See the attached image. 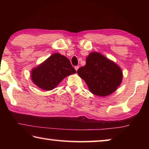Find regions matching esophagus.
Here are the masks:
<instances>
[{"label": "esophagus", "instance_id": "34e87169", "mask_svg": "<svg viewBox=\"0 0 149 149\" xmlns=\"http://www.w3.org/2000/svg\"><path fill=\"white\" fill-rule=\"evenodd\" d=\"M79 67L78 66V65H77V66H75L74 68H75V70H76V71H77V70L79 69Z\"/></svg>", "mask_w": 149, "mask_h": 149}]
</instances>
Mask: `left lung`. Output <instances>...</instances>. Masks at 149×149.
<instances>
[{
    "mask_svg": "<svg viewBox=\"0 0 149 149\" xmlns=\"http://www.w3.org/2000/svg\"><path fill=\"white\" fill-rule=\"evenodd\" d=\"M77 73L93 94L102 97L116 91L123 79L119 65L98 52H91L86 64L78 69Z\"/></svg>",
    "mask_w": 149,
    "mask_h": 149,
    "instance_id": "left-lung-1",
    "label": "left lung"
}]
</instances>
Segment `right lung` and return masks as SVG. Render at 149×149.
Wrapping results in <instances>:
<instances>
[{
	"label": "right lung",
	"mask_w": 149,
	"mask_h": 149,
	"mask_svg": "<svg viewBox=\"0 0 149 149\" xmlns=\"http://www.w3.org/2000/svg\"><path fill=\"white\" fill-rule=\"evenodd\" d=\"M76 73L68 58L54 53L33 68L31 78L33 84L45 91L54 89L65 77Z\"/></svg>",
	"instance_id": "obj_1"
}]
</instances>
